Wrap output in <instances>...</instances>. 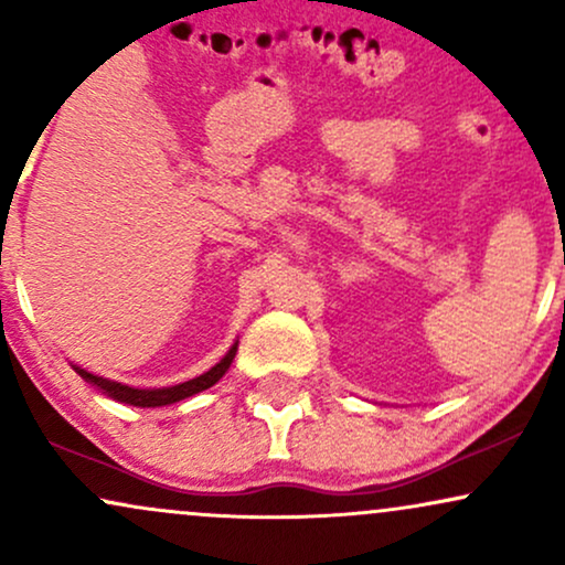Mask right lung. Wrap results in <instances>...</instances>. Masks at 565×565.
Instances as JSON below:
<instances>
[{"label": "right lung", "mask_w": 565, "mask_h": 565, "mask_svg": "<svg viewBox=\"0 0 565 565\" xmlns=\"http://www.w3.org/2000/svg\"><path fill=\"white\" fill-rule=\"evenodd\" d=\"M236 350H238V342H233V348L223 355V361L212 366L210 372L201 374V377H196V380L180 382V385H172V387H153V391H142V387H129V385H121V382L97 377V374H89L87 369H82V366H74V369L84 382H89V385L97 387V391L106 393L108 398L121 401V404H129V406L153 408V406H167V404H174V401L191 398V395H196L201 391H206V387L215 385V382L223 377L225 372H228Z\"/></svg>", "instance_id": "obj_1"}]
</instances>
